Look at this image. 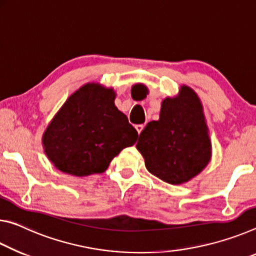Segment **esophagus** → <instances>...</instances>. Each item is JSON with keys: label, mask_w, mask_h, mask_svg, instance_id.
Instances as JSON below:
<instances>
[{"label": "esophagus", "mask_w": 256, "mask_h": 256, "mask_svg": "<svg viewBox=\"0 0 256 256\" xmlns=\"http://www.w3.org/2000/svg\"><path fill=\"white\" fill-rule=\"evenodd\" d=\"M135 128H136V130L138 132V134H140L142 130L144 129V124H136Z\"/></svg>", "instance_id": "esophagus-1"}]
</instances>
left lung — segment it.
<instances>
[{"mask_svg": "<svg viewBox=\"0 0 256 256\" xmlns=\"http://www.w3.org/2000/svg\"><path fill=\"white\" fill-rule=\"evenodd\" d=\"M136 148L150 174L182 185L202 172L212 156L203 106L194 90L182 85L174 98L162 100L160 118L146 124Z\"/></svg>", "mask_w": 256, "mask_h": 256, "instance_id": "1", "label": "left lung"}]
</instances>
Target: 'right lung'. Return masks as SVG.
<instances>
[{
  "label": "right lung",
  "mask_w": 256,
  "mask_h": 256,
  "mask_svg": "<svg viewBox=\"0 0 256 256\" xmlns=\"http://www.w3.org/2000/svg\"><path fill=\"white\" fill-rule=\"evenodd\" d=\"M116 92L98 82L66 100L43 134L44 152L58 170L74 177L102 174L138 132L114 104Z\"/></svg>",
  "instance_id": "add662e5"
}]
</instances>
